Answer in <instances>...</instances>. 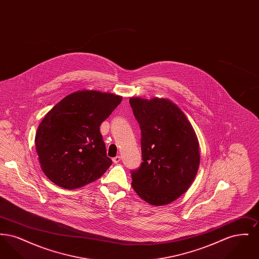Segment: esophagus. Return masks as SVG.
Segmentation results:
<instances>
[{
    "instance_id": "1",
    "label": "esophagus",
    "mask_w": 259,
    "mask_h": 259,
    "mask_svg": "<svg viewBox=\"0 0 259 259\" xmlns=\"http://www.w3.org/2000/svg\"><path fill=\"white\" fill-rule=\"evenodd\" d=\"M120 160H121V156H120V155H117V156H115V157H113V158H112V161H113V163H114V164L118 163Z\"/></svg>"
}]
</instances>
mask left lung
Wrapping results in <instances>:
<instances>
[{"instance_id":"8db88e82","label":"left lung","mask_w":259,"mask_h":259,"mask_svg":"<svg viewBox=\"0 0 259 259\" xmlns=\"http://www.w3.org/2000/svg\"><path fill=\"white\" fill-rule=\"evenodd\" d=\"M141 129L143 162L131 171L136 193L151 205L172 203L188 189L199 164L197 137L185 113L166 99L131 98Z\"/></svg>"}]
</instances>
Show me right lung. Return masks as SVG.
<instances>
[{"label":"right lung","instance_id":"add662e5","mask_svg":"<svg viewBox=\"0 0 259 259\" xmlns=\"http://www.w3.org/2000/svg\"><path fill=\"white\" fill-rule=\"evenodd\" d=\"M121 100L111 93L76 91L46 114L35 144L40 167L52 183L74 189L108 170L112 161L107 156L100 126Z\"/></svg>","mask_w":259,"mask_h":259}]
</instances>
